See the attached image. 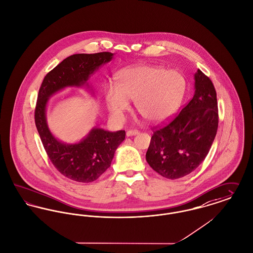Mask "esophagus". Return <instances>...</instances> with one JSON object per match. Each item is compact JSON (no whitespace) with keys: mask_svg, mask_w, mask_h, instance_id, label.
<instances>
[{"mask_svg":"<svg viewBox=\"0 0 253 253\" xmlns=\"http://www.w3.org/2000/svg\"><path fill=\"white\" fill-rule=\"evenodd\" d=\"M138 133H139V131L136 130V129H129V130L126 131V136H127V137H130V136L137 135Z\"/></svg>","mask_w":253,"mask_h":253,"instance_id":"34e87169","label":"esophagus"}]
</instances>
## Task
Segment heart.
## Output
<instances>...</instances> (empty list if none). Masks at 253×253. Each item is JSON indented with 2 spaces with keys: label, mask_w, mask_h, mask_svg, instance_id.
<instances>
[{
  "label": "heart",
  "mask_w": 253,
  "mask_h": 253,
  "mask_svg": "<svg viewBox=\"0 0 253 253\" xmlns=\"http://www.w3.org/2000/svg\"><path fill=\"white\" fill-rule=\"evenodd\" d=\"M184 75L178 70L141 64L126 68L117 75V85L104 88V101L114 118L120 119L134 101L136 110L150 123L170 118L185 95Z\"/></svg>",
  "instance_id": "b5f03b06"
}]
</instances>
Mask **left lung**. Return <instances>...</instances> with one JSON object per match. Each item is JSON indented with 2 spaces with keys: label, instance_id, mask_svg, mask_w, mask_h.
<instances>
[{
  "label": "left lung",
  "instance_id": "8db88e82",
  "mask_svg": "<svg viewBox=\"0 0 253 253\" xmlns=\"http://www.w3.org/2000/svg\"><path fill=\"white\" fill-rule=\"evenodd\" d=\"M195 94L180 113L155 129L146 153L149 165L169 179L183 177L198 168L217 134V93L201 70L195 74Z\"/></svg>",
  "mask_w": 253,
  "mask_h": 253
}]
</instances>
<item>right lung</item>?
Listing matches in <instances>:
<instances>
[{
	"mask_svg": "<svg viewBox=\"0 0 253 253\" xmlns=\"http://www.w3.org/2000/svg\"><path fill=\"white\" fill-rule=\"evenodd\" d=\"M114 53H77L70 55L49 72L40 86L34 111L35 126L44 149L57 170L69 179L89 183L98 179L110 167L115 152L125 140L126 131H108L93 127L78 143L67 144L54 137L49 128L46 108L52 95L67 87H84Z\"/></svg>",
	"mask_w": 253,
	"mask_h": 253,
	"instance_id": "1",
	"label": "right lung"
}]
</instances>
